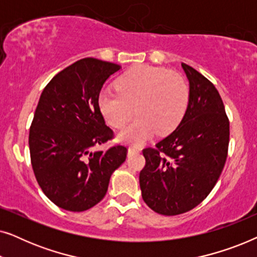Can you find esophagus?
<instances>
[{"label": "esophagus", "mask_w": 257, "mask_h": 257, "mask_svg": "<svg viewBox=\"0 0 257 257\" xmlns=\"http://www.w3.org/2000/svg\"><path fill=\"white\" fill-rule=\"evenodd\" d=\"M138 152H139V150L136 149V147H128V150H127V156H132V154L138 153Z\"/></svg>", "instance_id": "34e87169"}]
</instances>
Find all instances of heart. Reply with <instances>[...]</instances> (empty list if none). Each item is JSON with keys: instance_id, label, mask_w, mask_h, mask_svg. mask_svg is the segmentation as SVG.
Wrapping results in <instances>:
<instances>
[{"instance_id": "1", "label": "heart", "mask_w": 257, "mask_h": 257, "mask_svg": "<svg viewBox=\"0 0 257 257\" xmlns=\"http://www.w3.org/2000/svg\"><path fill=\"white\" fill-rule=\"evenodd\" d=\"M118 91H101L98 106L108 124L121 127L132 115L139 117L118 135L120 142L139 145L157 132L170 135L184 118L189 87L184 77L165 68L136 65L119 77Z\"/></svg>"}]
</instances>
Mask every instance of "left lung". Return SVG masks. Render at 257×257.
Here are the masks:
<instances>
[{"label": "left lung", "mask_w": 257, "mask_h": 257, "mask_svg": "<svg viewBox=\"0 0 257 257\" xmlns=\"http://www.w3.org/2000/svg\"><path fill=\"white\" fill-rule=\"evenodd\" d=\"M189 100L180 124L156 147L143 151L142 196L158 214L178 215L199 205L215 186L227 159L229 121L219 92L185 63Z\"/></svg>", "instance_id": "obj_1"}]
</instances>
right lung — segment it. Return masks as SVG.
<instances>
[{
	"mask_svg": "<svg viewBox=\"0 0 257 257\" xmlns=\"http://www.w3.org/2000/svg\"><path fill=\"white\" fill-rule=\"evenodd\" d=\"M120 65L83 58L58 72L40 97L29 132L31 165L42 191L56 206L83 212L107 192L126 147L94 151L113 138L98 106L104 83Z\"/></svg>",
	"mask_w": 257,
	"mask_h": 257,
	"instance_id": "obj_1",
	"label": "right lung"
}]
</instances>
